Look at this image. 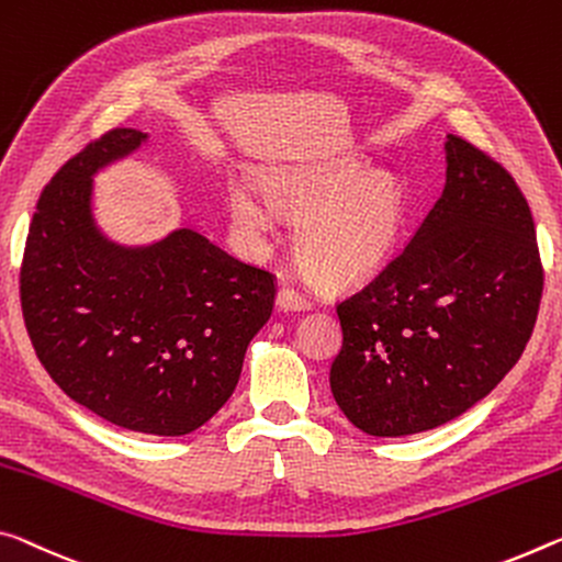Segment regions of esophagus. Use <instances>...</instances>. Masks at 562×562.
Wrapping results in <instances>:
<instances>
[{
    "instance_id": "esophagus-1",
    "label": "esophagus",
    "mask_w": 562,
    "mask_h": 562,
    "mask_svg": "<svg viewBox=\"0 0 562 562\" xmlns=\"http://www.w3.org/2000/svg\"><path fill=\"white\" fill-rule=\"evenodd\" d=\"M274 302H278V310H282V313H305V310H310V302L290 288H282Z\"/></svg>"
}]
</instances>
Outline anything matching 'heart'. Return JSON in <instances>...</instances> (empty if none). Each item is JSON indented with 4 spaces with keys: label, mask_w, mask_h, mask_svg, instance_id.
Listing matches in <instances>:
<instances>
[{
    "label": "heart",
    "mask_w": 562,
    "mask_h": 562,
    "mask_svg": "<svg viewBox=\"0 0 562 562\" xmlns=\"http://www.w3.org/2000/svg\"><path fill=\"white\" fill-rule=\"evenodd\" d=\"M269 198L237 184L233 220L247 243L265 245L280 207L295 222V245L310 270L327 284H350L380 272L397 252L407 222V192L393 175L370 172L358 159L290 165L267 175Z\"/></svg>",
    "instance_id": "heart-1"
}]
</instances>
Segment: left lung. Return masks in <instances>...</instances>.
<instances>
[{"label": "left lung", "mask_w": 562, "mask_h": 562, "mask_svg": "<svg viewBox=\"0 0 562 562\" xmlns=\"http://www.w3.org/2000/svg\"><path fill=\"white\" fill-rule=\"evenodd\" d=\"M445 187L409 245L337 305L329 387L347 420L403 438L497 387L536 327L542 267L528 202L505 169L448 135Z\"/></svg>", "instance_id": "obj_1"}]
</instances>
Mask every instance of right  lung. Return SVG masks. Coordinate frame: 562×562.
<instances>
[{"mask_svg":"<svg viewBox=\"0 0 562 562\" xmlns=\"http://www.w3.org/2000/svg\"><path fill=\"white\" fill-rule=\"evenodd\" d=\"M112 130L52 177L24 247L20 295L40 362L67 397L124 430L177 438L235 393L274 280L175 227L124 245L94 215V177L147 145Z\"/></svg>","mask_w":562,"mask_h":562,"instance_id":"right-lung-1","label":"right lung"}]
</instances>
